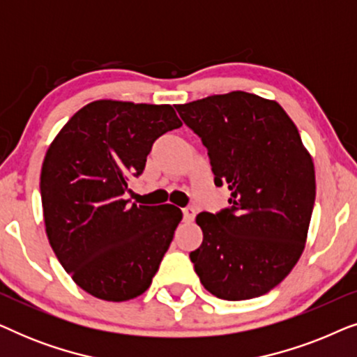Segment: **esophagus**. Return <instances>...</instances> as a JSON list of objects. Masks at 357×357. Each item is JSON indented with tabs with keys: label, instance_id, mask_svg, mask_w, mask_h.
Masks as SVG:
<instances>
[{
	"label": "esophagus",
	"instance_id": "obj_1",
	"mask_svg": "<svg viewBox=\"0 0 357 357\" xmlns=\"http://www.w3.org/2000/svg\"><path fill=\"white\" fill-rule=\"evenodd\" d=\"M182 213H183V219L185 221H193L195 219V214H197V209H195L193 206H185L183 209H182Z\"/></svg>",
	"mask_w": 357,
	"mask_h": 357
}]
</instances>
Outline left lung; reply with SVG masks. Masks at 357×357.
Segmentation results:
<instances>
[{"mask_svg":"<svg viewBox=\"0 0 357 357\" xmlns=\"http://www.w3.org/2000/svg\"><path fill=\"white\" fill-rule=\"evenodd\" d=\"M175 109L208 149L214 185L231 190L227 208L197 216L195 271L219 299L266 294L301 258L314 209V162L299 131L278 102L242 91Z\"/></svg>","mask_w":357,"mask_h":357,"instance_id":"obj_1","label":"left lung"}]
</instances>
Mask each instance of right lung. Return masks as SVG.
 <instances>
[{"label": "right lung", "mask_w": 357, "mask_h": 357, "mask_svg": "<svg viewBox=\"0 0 357 357\" xmlns=\"http://www.w3.org/2000/svg\"><path fill=\"white\" fill-rule=\"evenodd\" d=\"M170 105L96 100L63 126L47 151L40 195L47 237L73 281L121 302L143 294L182 211L126 199L154 141L180 128Z\"/></svg>", "instance_id": "right-lung-1"}]
</instances>
